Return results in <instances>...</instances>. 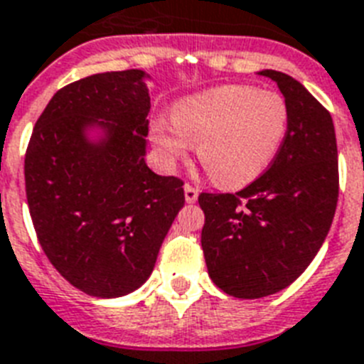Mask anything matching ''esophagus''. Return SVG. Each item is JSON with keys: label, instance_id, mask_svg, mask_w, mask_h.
Masks as SVG:
<instances>
[{"label": "esophagus", "instance_id": "1", "mask_svg": "<svg viewBox=\"0 0 364 364\" xmlns=\"http://www.w3.org/2000/svg\"><path fill=\"white\" fill-rule=\"evenodd\" d=\"M183 188H185V200H187V203H196L198 196H200V191L196 187L188 185V183Z\"/></svg>", "mask_w": 364, "mask_h": 364}]
</instances>
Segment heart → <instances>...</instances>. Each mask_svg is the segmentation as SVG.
<instances>
[{
  "instance_id": "obj_1",
  "label": "heart",
  "mask_w": 364,
  "mask_h": 364,
  "mask_svg": "<svg viewBox=\"0 0 364 364\" xmlns=\"http://www.w3.org/2000/svg\"><path fill=\"white\" fill-rule=\"evenodd\" d=\"M289 131V109L276 92L225 85L185 97L172 122L159 118L151 140L166 164H176L192 144L213 181L239 188L267 172Z\"/></svg>"
}]
</instances>
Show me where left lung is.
<instances>
[{
    "label": "left lung",
    "mask_w": 364,
    "mask_h": 364,
    "mask_svg": "<svg viewBox=\"0 0 364 364\" xmlns=\"http://www.w3.org/2000/svg\"><path fill=\"white\" fill-rule=\"evenodd\" d=\"M285 97L289 131L259 179L235 194H200L201 248L215 285L255 300L304 274L322 248L338 198L337 139L329 114L291 75L261 70Z\"/></svg>",
    "instance_id": "obj_1"
}]
</instances>
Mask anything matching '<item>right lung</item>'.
Instances as JSON below:
<instances>
[{
    "mask_svg": "<svg viewBox=\"0 0 364 364\" xmlns=\"http://www.w3.org/2000/svg\"><path fill=\"white\" fill-rule=\"evenodd\" d=\"M144 70L94 73L60 88L26 154L27 205L42 250L85 294L144 285L185 205L183 181L146 164Z\"/></svg>",
    "mask_w": 364,
    "mask_h": 364,
    "instance_id": "1",
    "label": "right lung"
}]
</instances>
